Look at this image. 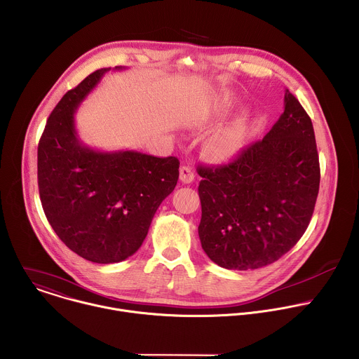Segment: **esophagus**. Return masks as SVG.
<instances>
[{
    "mask_svg": "<svg viewBox=\"0 0 359 359\" xmlns=\"http://www.w3.org/2000/svg\"><path fill=\"white\" fill-rule=\"evenodd\" d=\"M180 180L182 184H191L195 180V174H194L192 168L188 165H182L180 168Z\"/></svg>",
    "mask_w": 359,
    "mask_h": 359,
    "instance_id": "34e87169",
    "label": "esophagus"
}]
</instances>
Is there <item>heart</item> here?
I'll list each match as a JSON object with an SVG mask.
<instances>
[{
    "label": "heart",
    "instance_id": "b5f03b06",
    "mask_svg": "<svg viewBox=\"0 0 359 359\" xmlns=\"http://www.w3.org/2000/svg\"><path fill=\"white\" fill-rule=\"evenodd\" d=\"M248 134V121L239 117L233 123L218 130L206 142V153L217 161L233 160L245 147Z\"/></svg>",
    "mask_w": 359,
    "mask_h": 359
}]
</instances>
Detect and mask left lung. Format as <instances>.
Returning <instances> with one entry per match:
<instances>
[{"instance_id": "1", "label": "left lung", "mask_w": 359, "mask_h": 359, "mask_svg": "<svg viewBox=\"0 0 359 359\" xmlns=\"http://www.w3.org/2000/svg\"><path fill=\"white\" fill-rule=\"evenodd\" d=\"M198 174V233L208 257L231 270L267 266L300 241L313 217L320 163L311 118L285 90L284 111L263 140Z\"/></svg>"}]
</instances>
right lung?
Masks as SVG:
<instances>
[{"label":"right lung","instance_id":"1","mask_svg":"<svg viewBox=\"0 0 359 359\" xmlns=\"http://www.w3.org/2000/svg\"><path fill=\"white\" fill-rule=\"evenodd\" d=\"M109 70L93 72L60 99L38 146V187L48 222L72 252L102 264L140 249L180 175L175 157L99 151L79 140L75 114Z\"/></svg>","mask_w":359,"mask_h":359}]
</instances>
